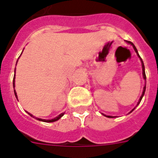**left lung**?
Segmentation results:
<instances>
[{
	"label": "left lung",
	"mask_w": 158,
	"mask_h": 158,
	"mask_svg": "<svg viewBox=\"0 0 158 158\" xmlns=\"http://www.w3.org/2000/svg\"><path fill=\"white\" fill-rule=\"evenodd\" d=\"M126 43H127L128 44H130V45H131V46H132V47H133L134 50H135V52H136L137 55H138V57H139V59H140V61H141V63H142V76H143V78H144L145 82H146V73H145V66H144V63H143V61H142V58H141L140 55H139V52H138V50H137V49H136V47H135V46L134 45V43H131V42H130V41H126ZM146 83H145V86H144V88H143V91H142V96H141L140 99H139V102H138V104H137L136 107H137V106H138V105H139V104H140L141 100H142V97H143V96H144V94H145V92H146ZM135 107H134L133 109H132V110H131V111H130V112H129V114H130V113H131V112H132V111H133L134 110H135ZM101 114H102V115H104V116L107 117V118H115V116H111V115H104V114H103V113H101Z\"/></svg>",
	"instance_id": "8db88e82"
}]
</instances>
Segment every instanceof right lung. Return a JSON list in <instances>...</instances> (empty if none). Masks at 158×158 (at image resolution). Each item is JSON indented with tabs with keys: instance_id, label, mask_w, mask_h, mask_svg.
<instances>
[{
	"instance_id": "1",
	"label": "right lung",
	"mask_w": 158,
	"mask_h": 158,
	"mask_svg": "<svg viewBox=\"0 0 158 158\" xmlns=\"http://www.w3.org/2000/svg\"><path fill=\"white\" fill-rule=\"evenodd\" d=\"M22 52H23V51H22ZM21 54H22V53H21ZM20 55H21V54H20ZM19 57H20V56H19ZM17 62H18V60H17ZM17 62H16V64H17ZM14 73H15V74H14V77H13L14 93H15V96H16V99H17V100H18V97H17V95H16V90H15V78H16V77H15V76H16V69H15V71H14ZM27 114H28L29 115H31V117H33V118H35V116H33V115H31V113L27 112ZM64 114H65V112L61 113V114H60V115H58V116L55 117V118H51V119H43V118H36V119H38V120L42 121V122H45V123H53V122H55V121L58 120L59 118H62V117L64 115Z\"/></svg>"
}]
</instances>
